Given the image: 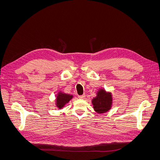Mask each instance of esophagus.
<instances>
[{
  "label": "esophagus",
  "mask_w": 160,
  "mask_h": 160,
  "mask_svg": "<svg viewBox=\"0 0 160 160\" xmlns=\"http://www.w3.org/2000/svg\"><path fill=\"white\" fill-rule=\"evenodd\" d=\"M85 98V94L82 95H79V98H80V99H84Z\"/></svg>",
  "instance_id": "esophagus-1"
}]
</instances>
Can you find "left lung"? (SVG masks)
I'll use <instances>...</instances> for the list:
<instances>
[{
	"label": "left lung",
	"mask_w": 160,
	"mask_h": 160,
	"mask_svg": "<svg viewBox=\"0 0 160 160\" xmlns=\"http://www.w3.org/2000/svg\"><path fill=\"white\" fill-rule=\"evenodd\" d=\"M93 108L98 113H104L108 111L112 105V95L111 93H107L104 89H100L97 96L92 100Z\"/></svg>",
	"instance_id": "obj_1"
}]
</instances>
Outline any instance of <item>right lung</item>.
Returning a JSON list of instances; mask_svg holds the SVG:
<instances>
[{"label":"right lung","mask_w":160,"mask_h":160,"mask_svg":"<svg viewBox=\"0 0 160 160\" xmlns=\"http://www.w3.org/2000/svg\"><path fill=\"white\" fill-rule=\"evenodd\" d=\"M72 98V95L63 93L62 92H59V94L57 96L56 99V105L57 107L59 109H61L64 107L66 103Z\"/></svg>","instance_id":"add662e5"}]
</instances>
